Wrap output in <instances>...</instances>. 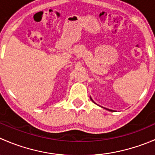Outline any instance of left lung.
Segmentation results:
<instances>
[{"mask_svg":"<svg viewBox=\"0 0 155 155\" xmlns=\"http://www.w3.org/2000/svg\"><path fill=\"white\" fill-rule=\"evenodd\" d=\"M90 98H91V101L94 102V101H93V100H92V98H91V97H90ZM94 104H95V103H94ZM104 109H107V110H108V111H110V112H115V111H114V110H112V109H107V108H104Z\"/></svg>","mask_w":155,"mask_h":155,"instance_id":"8db88e82","label":"left lung"}]
</instances>
